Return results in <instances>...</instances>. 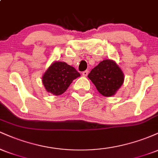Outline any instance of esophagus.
<instances>
[{
  "mask_svg": "<svg viewBox=\"0 0 158 158\" xmlns=\"http://www.w3.org/2000/svg\"><path fill=\"white\" fill-rule=\"evenodd\" d=\"M88 74V70H85V71L82 72V75L84 76V77H87Z\"/></svg>",
  "mask_w": 158,
  "mask_h": 158,
  "instance_id": "1",
  "label": "esophagus"
}]
</instances>
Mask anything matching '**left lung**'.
<instances>
[{
    "label": "left lung",
    "instance_id": "obj_1",
    "mask_svg": "<svg viewBox=\"0 0 158 158\" xmlns=\"http://www.w3.org/2000/svg\"><path fill=\"white\" fill-rule=\"evenodd\" d=\"M88 77L99 93L106 97L114 96L124 82V73L111 59H105L93 68Z\"/></svg>",
    "mask_w": 158,
    "mask_h": 158
}]
</instances>
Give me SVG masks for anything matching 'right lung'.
Here are the masks:
<instances>
[{
    "instance_id": "1",
    "label": "right lung",
    "mask_w": 158,
    "mask_h": 158,
    "mask_svg": "<svg viewBox=\"0 0 158 158\" xmlns=\"http://www.w3.org/2000/svg\"><path fill=\"white\" fill-rule=\"evenodd\" d=\"M79 77L80 73L73 67L56 61L43 74L42 83L48 93L59 96L64 93L72 81Z\"/></svg>"
}]
</instances>
